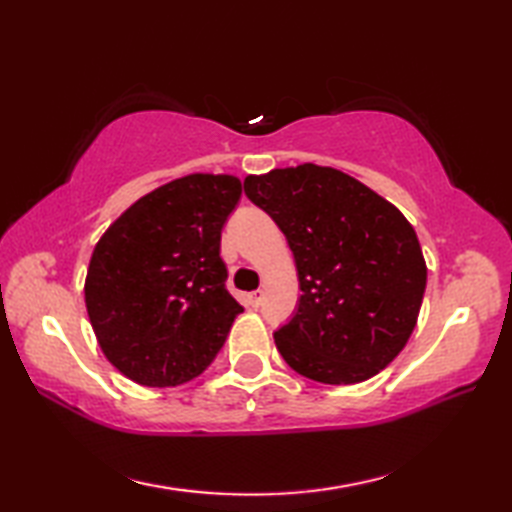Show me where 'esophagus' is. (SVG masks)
<instances>
[{
	"mask_svg": "<svg viewBox=\"0 0 512 512\" xmlns=\"http://www.w3.org/2000/svg\"><path fill=\"white\" fill-rule=\"evenodd\" d=\"M246 301H248V306L259 308V306H262V301H264V292L262 290L250 292V295H246Z\"/></svg>",
	"mask_w": 512,
	"mask_h": 512,
	"instance_id": "1",
	"label": "esophagus"
}]
</instances>
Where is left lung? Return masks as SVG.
<instances>
[{
  "mask_svg": "<svg viewBox=\"0 0 512 512\" xmlns=\"http://www.w3.org/2000/svg\"><path fill=\"white\" fill-rule=\"evenodd\" d=\"M244 193L295 255L299 308L275 332L284 361L325 385L376 376L407 345L427 288L407 217L363 182L312 162L248 176Z\"/></svg>",
  "mask_w": 512,
  "mask_h": 512,
  "instance_id": "8db88e82",
  "label": "left lung"
}]
</instances>
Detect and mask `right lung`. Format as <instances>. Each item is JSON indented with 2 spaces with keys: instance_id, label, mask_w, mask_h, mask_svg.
<instances>
[{
  "instance_id": "1",
  "label": "right lung",
  "mask_w": 512,
  "mask_h": 512,
  "mask_svg": "<svg viewBox=\"0 0 512 512\" xmlns=\"http://www.w3.org/2000/svg\"><path fill=\"white\" fill-rule=\"evenodd\" d=\"M235 176L191 173L143 195L94 246L85 306L103 354L145 387L200 376L244 308L226 290L220 239Z\"/></svg>"
}]
</instances>
